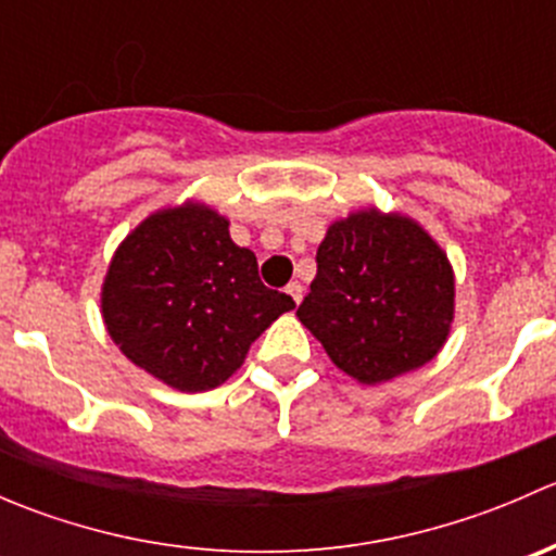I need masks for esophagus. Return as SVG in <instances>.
Masks as SVG:
<instances>
[{"mask_svg":"<svg viewBox=\"0 0 556 556\" xmlns=\"http://www.w3.org/2000/svg\"><path fill=\"white\" fill-rule=\"evenodd\" d=\"M285 293H288L290 299L295 301V304H301V299H304V285H301V282H290L288 288H285Z\"/></svg>","mask_w":556,"mask_h":556,"instance_id":"esophagus-1","label":"esophagus"}]
</instances>
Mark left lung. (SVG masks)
Listing matches in <instances>:
<instances>
[{
    "instance_id": "1",
    "label": "left lung",
    "mask_w": 556,
    "mask_h": 556,
    "mask_svg": "<svg viewBox=\"0 0 556 556\" xmlns=\"http://www.w3.org/2000/svg\"><path fill=\"white\" fill-rule=\"evenodd\" d=\"M295 314L346 377L390 382L446 344L452 263L412 217L368 206L330 223L317 247V277Z\"/></svg>"
}]
</instances>
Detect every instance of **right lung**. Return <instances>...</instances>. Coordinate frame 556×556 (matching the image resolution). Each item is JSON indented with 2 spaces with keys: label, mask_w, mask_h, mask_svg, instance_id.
<instances>
[{
  "label": "right lung",
  "mask_w": 556,
  "mask_h": 556,
  "mask_svg": "<svg viewBox=\"0 0 556 556\" xmlns=\"http://www.w3.org/2000/svg\"><path fill=\"white\" fill-rule=\"evenodd\" d=\"M295 301L268 290L228 220L185 201L144 217L112 255L102 285L110 339L134 366L182 392L220 387L252 341Z\"/></svg>",
  "instance_id": "right-lung-1"
}]
</instances>
